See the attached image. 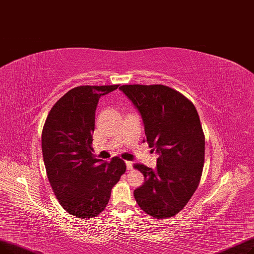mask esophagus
I'll list each match as a JSON object with an SVG mask.
<instances>
[{
  "mask_svg": "<svg viewBox=\"0 0 254 254\" xmlns=\"http://www.w3.org/2000/svg\"><path fill=\"white\" fill-rule=\"evenodd\" d=\"M126 165H127V170L130 171V170H132V166H133V162H132V161H126Z\"/></svg>",
  "mask_w": 254,
  "mask_h": 254,
  "instance_id": "esophagus-1",
  "label": "esophagus"
}]
</instances>
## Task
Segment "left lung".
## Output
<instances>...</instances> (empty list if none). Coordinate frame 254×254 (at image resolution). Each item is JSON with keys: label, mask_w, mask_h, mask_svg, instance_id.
<instances>
[{"label": "left lung", "mask_w": 254, "mask_h": 254, "mask_svg": "<svg viewBox=\"0 0 254 254\" xmlns=\"http://www.w3.org/2000/svg\"><path fill=\"white\" fill-rule=\"evenodd\" d=\"M120 90L137 108L149 147L159 154L156 170L134 164L144 177L134 190L135 200L154 218H171L186 206L202 173L204 135L197 111L163 84H124Z\"/></svg>", "instance_id": "left-lung-1"}]
</instances>
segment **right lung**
<instances>
[{
	"instance_id": "right-lung-1",
	"label": "right lung",
	"mask_w": 254,
	"mask_h": 254,
	"mask_svg": "<svg viewBox=\"0 0 254 254\" xmlns=\"http://www.w3.org/2000/svg\"><path fill=\"white\" fill-rule=\"evenodd\" d=\"M114 86H80L68 91L48 114L42 130V154L46 175L60 204L77 218H92L107 206L113 187L126 164L93 154L95 112L99 98Z\"/></svg>"
}]
</instances>
